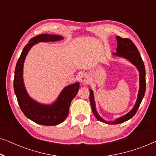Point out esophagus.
<instances>
[{
	"label": "esophagus",
	"instance_id": "1",
	"mask_svg": "<svg viewBox=\"0 0 156 156\" xmlns=\"http://www.w3.org/2000/svg\"><path fill=\"white\" fill-rule=\"evenodd\" d=\"M80 80H81V82H82L84 84H85V83H87L89 82V78L86 74H83L80 76Z\"/></svg>",
	"mask_w": 156,
	"mask_h": 156
}]
</instances>
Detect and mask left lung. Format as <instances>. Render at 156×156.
I'll use <instances>...</instances> for the list:
<instances>
[{
	"mask_svg": "<svg viewBox=\"0 0 156 156\" xmlns=\"http://www.w3.org/2000/svg\"><path fill=\"white\" fill-rule=\"evenodd\" d=\"M117 40V48L116 52L113 53L115 56H119L121 57H124L128 60L131 62L132 64L137 67L139 72V91H138V99L136 102L135 106L132 108L131 112H129L127 114L120 117V118L116 119L114 121H106L104 120L103 119L99 116L96 109V105L94 101V98L93 91L90 89V94H89V101L91 106V109H92L93 114L96 117V119L101 122L107 123V124H119L125 122L130 119H131L134 115L136 114L138 107H139L140 103H141L143 98L144 97L145 92H146V69H145V66L144 64V61L140 57V55L138 52L137 48L131 40L128 38H122L119 36L116 37Z\"/></svg>",
	"mask_w": 156,
	"mask_h": 156,
	"instance_id": "8db88e82",
	"label": "left lung"
}]
</instances>
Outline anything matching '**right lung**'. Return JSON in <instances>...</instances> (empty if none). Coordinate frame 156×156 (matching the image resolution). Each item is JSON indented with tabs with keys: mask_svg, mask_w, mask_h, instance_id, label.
Instances as JSON below:
<instances>
[{
	"mask_svg": "<svg viewBox=\"0 0 156 156\" xmlns=\"http://www.w3.org/2000/svg\"><path fill=\"white\" fill-rule=\"evenodd\" d=\"M59 35L42 34L30 40L22 51L15 69L14 91L20 109L25 116L34 122L44 126H55L67 118L72 99L77 94L80 83L69 85L63 89L56 101L51 105H44L34 101L27 94L23 79V64L29 50L39 42H52L62 40Z\"/></svg>",
	"mask_w": 156,
	"mask_h": 156,
	"instance_id": "right-lung-1",
	"label": "right lung"
}]
</instances>
